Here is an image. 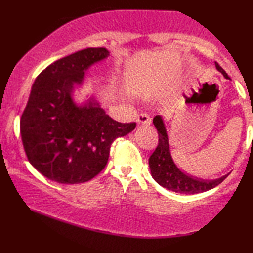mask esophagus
I'll return each instance as SVG.
<instances>
[{
    "label": "esophagus",
    "instance_id": "esophagus-1",
    "mask_svg": "<svg viewBox=\"0 0 253 253\" xmlns=\"http://www.w3.org/2000/svg\"><path fill=\"white\" fill-rule=\"evenodd\" d=\"M136 122L139 124H150L151 123V118H150V115L148 113H140L138 115V118H136Z\"/></svg>",
    "mask_w": 253,
    "mask_h": 253
}]
</instances>
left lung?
Instances as JSON below:
<instances>
[{"label": "left lung", "mask_w": 253, "mask_h": 253, "mask_svg": "<svg viewBox=\"0 0 253 253\" xmlns=\"http://www.w3.org/2000/svg\"><path fill=\"white\" fill-rule=\"evenodd\" d=\"M215 66L224 75L225 79H230L227 72L216 62ZM153 124L158 130L159 141L156 150L151 154V157L149 158V166L150 169H151V174L153 179L159 184L162 185L163 188H167L168 190H171V191L178 193H201L215 188L216 185H219L227 178L228 175L222 176V178L218 180L205 181L200 179H193L191 176L184 174L183 172H181L176 168L171 158L169 143H168L167 131L160 115H157L153 119Z\"/></svg>", "instance_id": "1"}]
</instances>
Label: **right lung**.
<instances>
[{"label":"right lung","instance_id":"right-lung-1","mask_svg":"<svg viewBox=\"0 0 253 253\" xmlns=\"http://www.w3.org/2000/svg\"><path fill=\"white\" fill-rule=\"evenodd\" d=\"M104 47H88L53 62L35 79L20 131L28 160L47 179L63 184L92 180L104 169L113 141L135 122L113 120L99 104L78 108L71 99L88 66L105 59Z\"/></svg>","mask_w":253,"mask_h":253}]
</instances>
